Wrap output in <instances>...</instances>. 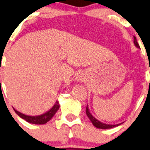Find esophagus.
I'll use <instances>...</instances> for the list:
<instances>
[{
  "label": "esophagus",
  "mask_w": 150,
  "mask_h": 150,
  "mask_svg": "<svg viewBox=\"0 0 150 150\" xmlns=\"http://www.w3.org/2000/svg\"><path fill=\"white\" fill-rule=\"evenodd\" d=\"M82 80H83V78H82V76L80 75H78L76 76V80H78V81H82Z\"/></svg>",
  "instance_id": "1"
}]
</instances>
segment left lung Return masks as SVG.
Segmentation results:
<instances>
[{
    "label": "left lung",
    "mask_w": 150,
    "mask_h": 150,
    "mask_svg": "<svg viewBox=\"0 0 150 150\" xmlns=\"http://www.w3.org/2000/svg\"><path fill=\"white\" fill-rule=\"evenodd\" d=\"M134 43L135 46L138 47V48H140L137 41L136 37H134ZM86 114H87L88 117L89 118V119L91 120V122H92V124L94 125V127H96V128L103 129H111V128H113V127H117V126H119L121 124H115V125H111V124H103V123H101L100 121H99L98 120H97V119H95V118L92 116V114L90 113L89 109H88V105L86 106Z\"/></svg>",
    "instance_id": "obj_1"
}]
</instances>
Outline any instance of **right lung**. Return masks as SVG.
<instances>
[{
	"mask_svg": "<svg viewBox=\"0 0 150 150\" xmlns=\"http://www.w3.org/2000/svg\"><path fill=\"white\" fill-rule=\"evenodd\" d=\"M59 108V104L58 101L56 102L54 104V106L51 108L49 111L47 113H44V114L40 115V116H27L23 113H21L16 110L14 109V111L21 118V119L26 120L27 122L31 123V124H46L47 121H49L54 116V115L56 113L57 110Z\"/></svg>",
	"mask_w": 150,
	"mask_h": 150,
	"instance_id": "right-lung-1",
	"label": "right lung"
}]
</instances>
